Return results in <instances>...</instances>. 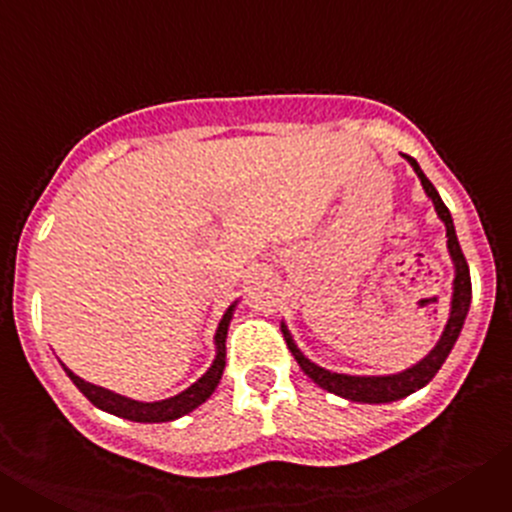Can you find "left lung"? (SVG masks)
<instances>
[{
	"label": "left lung",
	"mask_w": 512,
	"mask_h": 512,
	"mask_svg": "<svg viewBox=\"0 0 512 512\" xmlns=\"http://www.w3.org/2000/svg\"><path fill=\"white\" fill-rule=\"evenodd\" d=\"M410 161V166L415 169V174L420 176V184H423L425 194L431 197L433 205H436L438 217L443 220L446 225V238H449V253L451 259H454L456 266V277H454V300H451V315H449V323H446V330H443L441 341L436 343L431 354L425 356L423 361L413 366V369H405L400 374H390V377H348V374H336V372H328L323 366L312 364L310 359L302 356L300 348L295 346L292 336H289V330L282 325V333H284V341H287L289 351L292 356L297 359L302 372L312 379L315 384H320L323 390L333 392V395H341L346 400H354V402H395L402 400V397L413 395L415 390L425 387V384L431 382L433 377L438 374L441 364L446 361V356L451 354V348H454L456 338L461 333V325H464V318H467L469 312V302H472V277H469V264L464 259V253H461L459 246V238H456V230H454V220H451V212L449 207L443 205V200L438 197L436 187L428 182V176L420 171L418 161L410 156H405Z\"/></svg>",
	"instance_id": "left-lung-1"
}]
</instances>
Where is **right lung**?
<instances>
[{"label": "right lung", "instance_id": "add662e5", "mask_svg": "<svg viewBox=\"0 0 512 512\" xmlns=\"http://www.w3.org/2000/svg\"><path fill=\"white\" fill-rule=\"evenodd\" d=\"M233 307H228V312L223 315L220 325H217V333H215V346H217V356L212 361V366L207 369V374H202L197 382L184 390L182 395L169 397V400H161V402H138V400H130V397H122L117 392L104 390V387H97L92 382H84L81 377H76L74 372H69L66 366V374L71 377V382L76 384L81 390V395L87 397L92 405H97L99 410H107L112 415H120V418H128L135 420V423H166V420H176L182 418V415L192 413L194 408H200L202 402L215 392L217 382L223 377V369H225V338H228V325L230 318H233Z\"/></svg>", "mask_w": 512, "mask_h": 512}]
</instances>
